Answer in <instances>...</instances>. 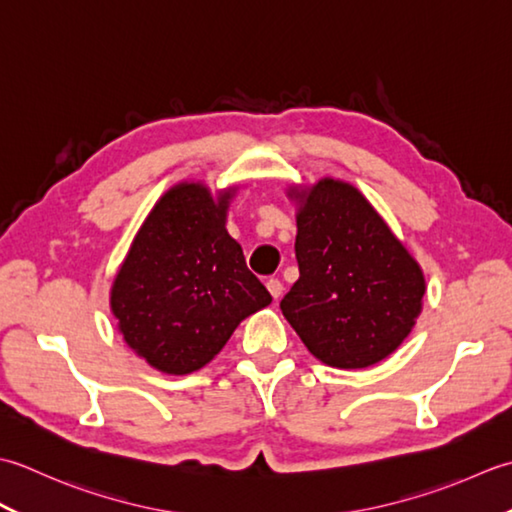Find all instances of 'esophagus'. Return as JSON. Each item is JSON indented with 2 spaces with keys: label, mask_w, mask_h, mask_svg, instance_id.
I'll return each mask as SVG.
<instances>
[{
  "label": "esophagus",
  "mask_w": 512,
  "mask_h": 512,
  "mask_svg": "<svg viewBox=\"0 0 512 512\" xmlns=\"http://www.w3.org/2000/svg\"><path fill=\"white\" fill-rule=\"evenodd\" d=\"M267 289H269V294H271V298H274V300H278L280 296H283V283H280L278 278H269L267 280Z\"/></svg>",
  "instance_id": "34e87169"
}]
</instances>
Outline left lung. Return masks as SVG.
Masks as SVG:
<instances>
[{"label": "left lung", "mask_w": 512, "mask_h": 512, "mask_svg": "<svg viewBox=\"0 0 512 512\" xmlns=\"http://www.w3.org/2000/svg\"><path fill=\"white\" fill-rule=\"evenodd\" d=\"M287 196L296 203L300 278L280 300L283 316L329 367L389 358L422 311L420 263L356 185L325 176Z\"/></svg>", "instance_id": "left-lung-1"}]
</instances>
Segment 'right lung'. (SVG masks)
Listing matches in <instances>:
<instances>
[{"label": "right lung", "mask_w": 512, "mask_h": 512, "mask_svg": "<svg viewBox=\"0 0 512 512\" xmlns=\"http://www.w3.org/2000/svg\"><path fill=\"white\" fill-rule=\"evenodd\" d=\"M236 187H170L145 216L110 289L125 344L161 373L205 367L271 296L227 234Z\"/></svg>", "instance_id": "add662e5"}]
</instances>
